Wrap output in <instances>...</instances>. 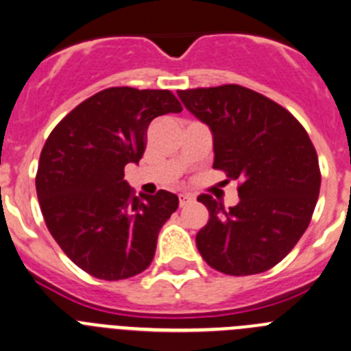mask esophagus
<instances>
[{
    "instance_id": "obj_1",
    "label": "esophagus",
    "mask_w": 351,
    "mask_h": 351,
    "mask_svg": "<svg viewBox=\"0 0 351 351\" xmlns=\"http://www.w3.org/2000/svg\"><path fill=\"white\" fill-rule=\"evenodd\" d=\"M178 200H180V206H189V204L193 202V197L189 195V193H180L178 195Z\"/></svg>"
}]
</instances>
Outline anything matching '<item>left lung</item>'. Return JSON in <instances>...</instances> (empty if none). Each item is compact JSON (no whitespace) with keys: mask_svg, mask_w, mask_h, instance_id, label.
Here are the masks:
<instances>
[{"mask_svg":"<svg viewBox=\"0 0 351 351\" xmlns=\"http://www.w3.org/2000/svg\"><path fill=\"white\" fill-rule=\"evenodd\" d=\"M178 96L213 132V168L240 182V202L230 209L207 193L197 199L209 210L195 237L200 255L231 276L271 269L300 240L317 204L321 171L307 132L283 106L237 84Z\"/></svg>","mask_w":351,"mask_h":351,"instance_id":"left-lung-1","label":"left lung"}]
</instances>
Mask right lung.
<instances>
[{
    "label": "right lung",
    "instance_id": "add662e5",
    "mask_svg": "<svg viewBox=\"0 0 351 351\" xmlns=\"http://www.w3.org/2000/svg\"><path fill=\"white\" fill-rule=\"evenodd\" d=\"M180 111L169 90L111 87L78 104L47 137L36 175L40 210L61 250L90 276L127 280L154 258L178 197L166 190L135 197L125 166L141 161L149 123Z\"/></svg>",
    "mask_w": 351,
    "mask_h": 351
}]
</instances>
